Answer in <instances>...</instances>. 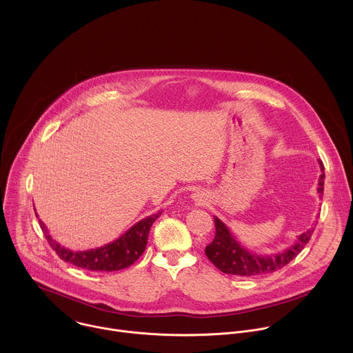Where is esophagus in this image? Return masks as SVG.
I'll list each match as a JSON object with an SVG mask.
<instances>
[{
  "label": "esophagus",
  "instance_id": "34e87169",
  "mask_svg": "<svg viewBox=\"0 0 353 353\" xmlns=\"http://www.w3.org/2000/svg\"><path fill=\"white\" fill-rule=\"evenodd\" d=\"M192 199L195 201V203L201 204V201H204V195H203V194H198V192H196V194H194V195H192Z\"/></svg>",
  "mask_w": 353,
  "mask_h": 353
}]
</instances>
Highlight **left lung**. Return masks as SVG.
Returning <instances> with one entry per match:
<instances>
[{"mask_svg":"<svg viewBox=\"0 0 353 353\" xmlns=\"http://www.w3.org/2000/svg\"><path fill=\"white\" fill-rule=\"evenodd\" d=\"M320 165V179H319V187L317 192L321 198L324 194V165L321 161H319ZM215 237L211 244L205 247V254L210 259V261L222 272L230 274V275H240V276H257V275H265L275 272L281 268H283L286 264H289L305 245L309 243L314 228H310L305 233L297 236L294 243L288 247L286 250L281 251L276 254L263 256L256 254L254 251H251L241 245L229 228L218 218L215 216Z\"/></svg>","mask_w":353,"mask_h":353,"instance_id":"obj_1","label":"left lung"}]
</instances>
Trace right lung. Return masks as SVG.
Wrapping results in <instances>:
<instances>
[{
    "label": "right lung",
    "instance_id": "1",
    "mask_svg": "<svg viewBox=\"0 0 353 353\" xmlns=\"http://www.w3.org/2000/svg\"><path fill=\"white\" fill-rule=\"evenodd\" d=\"M161 214L162 211L141 219L112 243L82 251H72L61 245L48 234L47 228L41 221H39V225L48 244L56 250L61 260L89 271H119L132 265L141 257L148 243L149 229Z\"/></svg>",
    "mask_w": 353,
    "mask_h": 353
}]
</instances>
